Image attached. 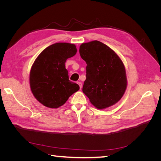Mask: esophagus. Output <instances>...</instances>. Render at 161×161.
<instances>
[{"instance_id": "obj_1", "label": "esophagus", "mask_w": 161, "mask_h": 161, "mask_svg": "<svg viewBox=\"0 0 161 161\" xmlns=\"http://www.w3.org/2000/svg\"><path fill=\"white\" fill-rule=\"evenodd\" d=\"M77 84L79 85L80 89H81V88H82V82H77Z\"/></svg>"}]
</instances>
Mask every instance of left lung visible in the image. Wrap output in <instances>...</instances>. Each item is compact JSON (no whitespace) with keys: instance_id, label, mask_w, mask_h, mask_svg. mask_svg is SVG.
I'll return each instance as SVG.
<instances>
[{"instance_id":"8db88e82","label":"left lung","mask_w":161,"mask_h":161,"mask_svg":"<svg viewBox=\"0 0 161 161\" xmlns=\"http://www.w3.org/2000/svg\"><path fill=\"white\" fill-rule=\"evenodd\" d=\"M79 53L86 63L82 91L98 109L114 105L127 86L122 61L109 47L99 41L82 43Z\"/></svg>"}]
</instances>
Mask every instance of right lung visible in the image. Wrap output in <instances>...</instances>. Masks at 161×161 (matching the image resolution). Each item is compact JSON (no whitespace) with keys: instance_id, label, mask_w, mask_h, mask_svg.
<instances>
[{"instance_id":"right-lung-1","label":"right lung","mask_w":161,"mask_h":161,"mask_svg":"<svg viewBox=\"0 0 161 161\" xmlns=\"http://www.w3.org/2000/svg\"><path fill=\"white\" fill-rule=\"evenodd\" d=\"M77 52L76 46L56 43L43 50L31 67L30 87L36 99L44 106L58 108L79 90V86L69 80L65 62Z\"/></svg>"}]
</instances>
